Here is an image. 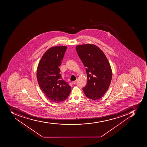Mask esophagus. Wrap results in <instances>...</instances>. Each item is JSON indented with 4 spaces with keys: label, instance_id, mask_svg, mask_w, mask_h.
<instances>
[{
    "label": "esophagus",
    "instance_id": "obj_1",
    "mask_svg": "<svg viewBox=\"0 0 147 147\" xmlns=\"http://www.w3.org/2000/svg\"><path fill=\"white\" fill-rule=\"evenodd\" d=\"M77 82V80H75V81H74L72 82V83H73V84H76V83Z\"/></svg>",
    "mask_w": 147,
    "mask_h": 147
}]
</instances>
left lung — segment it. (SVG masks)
<instances>
[{"label":"left lung","instance_id":"left-lung-1","mask_svg":"<svg viewBox=\"0 0 147 147\" xmlns=\"http://www.w3.org/2000/svg\"><path fill=\"white\" fill-rule=\"evenodd\" d=\"M76 49L86 67L87 82L83 90L90 99H100L111 82L112 70L109 61L101 49L94 44L79 45Z\"/></svg>","mask_w":147,"mask_h":147}]
</instances>
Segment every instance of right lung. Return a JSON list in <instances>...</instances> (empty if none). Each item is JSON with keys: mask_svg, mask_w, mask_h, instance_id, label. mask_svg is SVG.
Returning <instances> with one entry per match:
<instances>
[{"mask_svg": "<svg viewBox=\"0 0 147 147\" xmlns=\"http://www.w3.org/2000/svg\"><path fill=\"white\" fill-rule=\"evenodd\" d=\"M67 47H51L45 52L37 67L36 77L40 88L48 99L60 103L67 99L71 86L62 80L60 68Z\"/></svg>", "mask_w": 147, "mask_h": 147, "instance_id": "obj_1", "label": "right lung"}]
</instances>
